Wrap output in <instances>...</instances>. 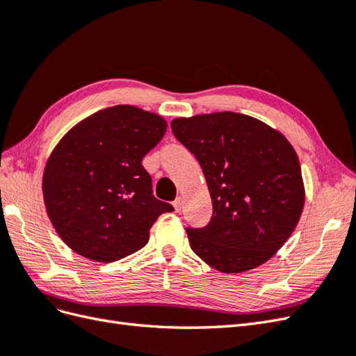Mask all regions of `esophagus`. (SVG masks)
<instances>
[{
    "label": "esophagus",
    "instance_id": "obj_1",
    "mask_svg": "<svg viewBox=\"0 0 356 356\" xmlns=\"http://www.w3.org/2000/svg\"><path fill=\"white\" fill-rule=\"evenodd\" d=\"M182 204H184V200H182V197H177V199L174 200V208H175L177 212H181Z\"/></svg>",
    "mask_w": 356,
    "mask_h": 356
}]
</instances>
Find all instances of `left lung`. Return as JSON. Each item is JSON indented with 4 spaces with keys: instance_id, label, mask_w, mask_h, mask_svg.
Wrapping results in <instances>:
<instances>
[{
    "instance_id": "left-lung-1",
    "label": "left lung",
    "mask_w": 356,
    "mask_h": 356,
    "mask_svg": "<svg viewBox=\"0 0 356 356\" xmlns=\"http://www.w3.org/2000/svg\"><path fill=\"white\" fill-rule=\"evenodd\" d=\"M195 154L212 199L211 221L186 229L191 250L222 273L251 270L294 232L305 186L288 139L254 117L224 111L170 123Z\"/></svg>"
}]
</instances>
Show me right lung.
I'll return each mask as SVG.
<instances>
[{
	"mask_svg": "<svg viewBox=\"0 0 356 356\" xmlns=\"http://www.w3.org/2000/svg\"><path fill=\"white\" fill-rule=\"evenodd\" d=\"M163 117L132 105L75 124L50 154L42 195L53 227L72 251L113 263L147 245L172 204L153 196L144 156L166 132Z\"/></svg>",
	"mask_w": 356,
	"mask_h": 356,
	"instance_id": "1",
	"label": "right lung"
}]
</instances>
